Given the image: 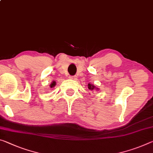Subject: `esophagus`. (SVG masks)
Masks as SVG:
<instances>
[{
	"mask_svg": "<svg viewBox=\"0 0 153 153\" xmlns=\"http://www.w3.org/2000/svg\"><path fill=\"white\" fill-rule=\"evenodd\" d=\"M69 78H70L71 79H74V80H76L77 77H76V76H69Z\"/></svg>",
	"mask_w": 153,
	"mask_h": 153,
	"instance_id": "esophagus-1",
	"label": "esophagus"
}]
</instances>
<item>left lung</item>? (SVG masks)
Masks as SVG:
<instances>
[{"instance_id": "left-lung-1", "label": "left lung", "mask_w": 153, "mask_h": 153, "mask_svg": "<svg viewBox=\"0 0 153 153\" xmlns=\"http://www.w3.org/2000/svg\"><path fill=\"white\" fill-rule=\"evenodd\" d=\"M88 88L91 91H99V90L98 87H96L95 86L93 85V84H91V83L88 84Z\"/></svg>"}]
</instances>
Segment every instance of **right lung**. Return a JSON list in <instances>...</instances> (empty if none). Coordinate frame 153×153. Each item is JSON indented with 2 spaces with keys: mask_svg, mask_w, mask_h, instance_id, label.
<instances>
[{
  "mask_svg": "<svg viewBox=\"0 0 153 153\" xmlns=\"http://www.w3.org/2000/svg\"><path fill=\"white\" fill-rule=\"evenodd\" d=\"M56 82L55 81H53L52 83L50 84V88H53V87H54L56 86Z\"/></svg>",
  "mask_w": 153,
  "mask_h": 153,
  "instance_id": "right-lung-1",
  "label": "right lung"
}]
</instances>
